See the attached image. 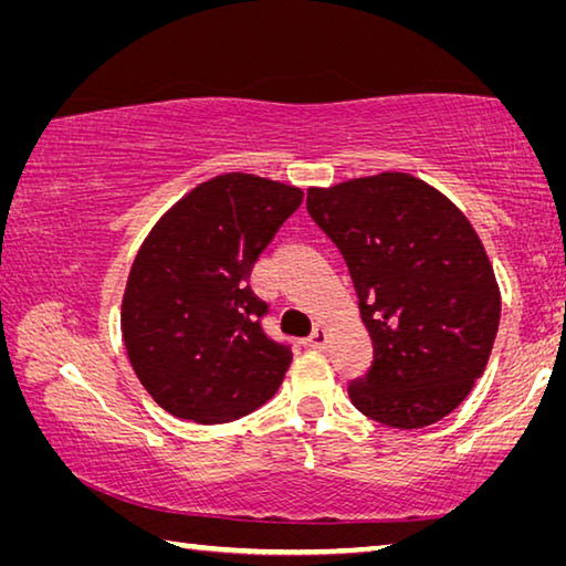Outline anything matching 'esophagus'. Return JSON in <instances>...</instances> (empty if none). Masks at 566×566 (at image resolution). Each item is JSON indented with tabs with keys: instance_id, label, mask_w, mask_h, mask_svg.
I'll use <instances>...</instances> for the list:
<instances>
[{
	"instance_id": "1",
	"label": "esophagus",
	"mask_w": 566,
	"mask_h": 566,
	"mask_svg": "<svg viewBox=\"0 0 566 566\" xmlns=\"http://www.w3.org/2000/svg\"><path fill=\"white\" fill-rule=\"evenodd\" d=\"M304 344L310 349H324V347H327V332H324L322 327H317V329L310 334V339H306Z\"/></svg>"
}]
</instances>
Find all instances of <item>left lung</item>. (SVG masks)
<instances>
[{
    "label": "left lung",
    "instance_id": "1",
    "mask_svg": "<svg viewBox=\"0 0 566 566\" xmlns=\"http://www.w3.org/2000/svg\"><path fill=\"white\" fill-rule=\"evenodd\" d=\"M306 212L349 266L375 361L349 381L364 417L397 429L454 411L490 361L500 290L467 217L401 171L306 191Z\"/></svg>",
    "mask_w": 566,
    "mask_h": 566
}]
</instances>
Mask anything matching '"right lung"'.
<instances>
[{
  "mask_svg": "<svg viewBox=\"0 0 566 566\" xmlns=\"http://www.w3.org/2000/svg\"><path fill=\"white\" fill-rule=\"evenodd\" d=\"M302 197L296 187L232 171L191 189L139 247L122 337L142 387L169 415L222 424L280 389L292 344L264 332L270 304L249 276Z\"/></svg>",
  "mask_w": 566,
  "mask_h": 566,
  "instance_id": "1",
  "label": "right lung"
}]
</instances>
